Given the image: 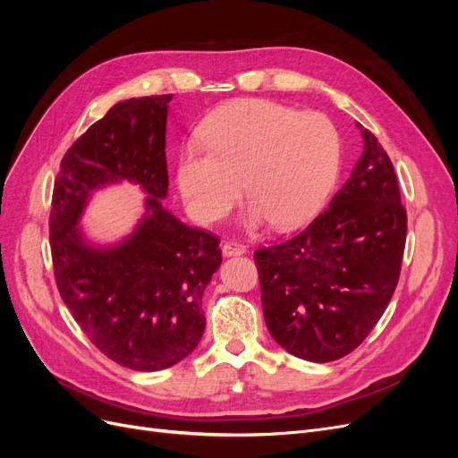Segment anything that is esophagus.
<instances>
[{
    "label": "esophagus",
    "instance_id": "1",
    "mask_svg": "<svg viewBox=\"0 0 458 458\" xmlns=\"http://www.w3.org/2000/svg\"><path fill=\"white\" fill-rule=\"evenodd\" d=\"M221 252H224V256H241L246 252V246L237 241H227L221 246Z\"/></svg>",
    "mask_w": 458,
    "mask_h": 458
}]
</instances>
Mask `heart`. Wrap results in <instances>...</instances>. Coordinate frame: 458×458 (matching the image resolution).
I'll return each mask as SVG.
<instances>
[{
  "label": "heart",
  "instance_id": "b5f03b06",
  "mask_svg": "<svg viewBox=\"0 0 458 458\" xmlns=\"http://www.w3.org/2000/svg\"><path fill=\"white\" fill-rule=\"evenodd\" d=\"M202 141L179 152L177 187L202 224L225 217L244 192L248 221L279 231L306 225L336 182L340 137L318 113L267 99H241L217 108L200 128Z\"/></svg>",
  "mask_w": 458,
  "mask_h": 458
}]
</instances>
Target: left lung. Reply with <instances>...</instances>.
I'll return each mask as SVG.
<instances>
[{"mask_svg": "<svg viewBox=\"0 0 458 458\" xmlns=\"http://www.w3.org/2000/svg\"><path fill=\"white\" fill-rule=\"evenodd\" d=\"M352 177L296 237L258 248L261 306L275 342L313 363L352 353L390 303L407 241L394 164L374 133Z\"/></svg>", "mask_w": 458, "mask_h": 458, "instance_id": "8db88e82", "label": "left lung"}]
</instances>
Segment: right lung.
Segmentation results:
<instances>
[{"label": "right lung", "mask_w": 458, "mask_h": 458, "mask_svg": "<svg viewBox=\"0 0 458 458\" xmlns=\"http://www.w3.org/2000/svg\"><path fill=\"white\" fill-rule=\"evenodd\" d=\"M172 95L116 103L80 135L55 179L49 241L57 288L91 344L133 370H162L197 348L202 294L221 263L219 237L187 227L160 199L168 195L165 118ZM128 178L151 197L131 237L88 247L75 229L87 197Z\"/></svg>", "instance_id": "1"}]
</instances>
